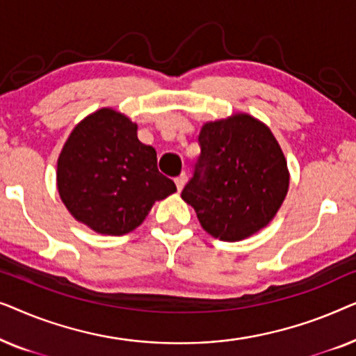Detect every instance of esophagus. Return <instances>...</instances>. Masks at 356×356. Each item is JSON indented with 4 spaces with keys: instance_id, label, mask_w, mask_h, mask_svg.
I'll use <instances>...</instances> for the list:
<instances>
[{
    "instance_id": "1",
    "label": "esophagus",
    "mask_w": 356,
    "mask_h": 356,
    "mask_svg": "<svg viewBox=\"0 0 356 356\" xmlns=\"http://www.w3.org/2000/svg\"><path fill=\"white\" fill-rule=\"evenodd\" d=\"M175 183H177L178 191H181L183 186H184V183H186V173H181V175H179V177L175 178Z\"/></svg>"
}]
</instances>
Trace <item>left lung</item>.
Returning a JSON list of instances; mask_svg holds the SVG:
<instances>
[{"instance_id": "1", "label": "left lung", "mask_w": 356, "mask_h": 356, "mask_svg": "<svg viewBox=\"0 0 356 356\" xmlns=\"http://www.w3.org/2000/svg\"><path fill=\"white\" fill-rule=\"evenodd\" d=\"M201 154L181 197L201 225L223 241H238L272 220L289 189L279 143L250 115L213 121L199 133Z\"/></svg>"}]
</instances>
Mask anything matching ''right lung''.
Wrapping results in <instances>:
<instances>
[{"label": "right lung", "mask_w": 356, "mask_h": 356, "mask_svg": "<svg viewBox=\"0 0 356 356\" xmlns=\"http://www.w3.org/2000/svg\"><path fill=\"white\" fill-rule=\"evenodd\" d=\"M58 191L74 218L104 235H124L155 201L177 191L157 168V152L115 110L95 111L72 129L58 159Z\"/></svg>", "instance_id": "1"}]
</instances>
